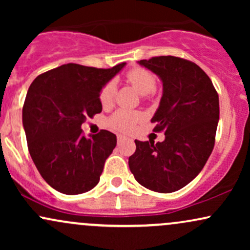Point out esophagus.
Here are the masks:
<instances>
[{
    "mask_svg": "<svg viewBox=\"0 0 250 250\" xmlns=\"http://www.w3.org/2000/svg\"><path fill=\"white\" fill-rule=\"evenodd\" d=\"M127 139H128V137L125 136V135H121V134L117 135V142H122L123 140H127Z\"/></svg>",
    "mask_w": 250,
    "mask_h": 250,
    "instance_id": "esophagus-1",
    "label": "esophagus"
}]
</instances>
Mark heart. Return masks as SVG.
<instances>
[{"label": "heart", "instance_id": "heart-1", "mask_svg": "<svg viewBox=\"0 0 250 250\" xmlns=\"http://www.w3.org/2000/svg\"><path fill=\"white\" fill-rule=\"evenodd\" d=\"M127 81L134 85L143 95L153 93L156 88V77L150 70L146 68H133L125 74ZM116 94V84L114 81H109L101 88L99 94L100 103L103 107H109L114 101ZM142 120V114L139 111H128L120 109L115 111L109 119V125L114 129L122 131H128Z\"/></svg>", "mask_w": 250, "mask_h": 250}]
</instances>
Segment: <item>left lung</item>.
Instances as JSON below:
<instances>
[{"instance_id":"left-lung-1","label":"left lung","mask_w":250,"mask_h":250,"mask_svg":"<svg viewBox=\"0 0 250 250\" xmlns=\"http://www.w3.org/2000/svg\"><path fill=\"white\" fill-rule=\"evenodd\" d=\"M139 63L162 80L163 95L151 123L166 139L156 143L135 140L129 168L143 187L173 193L197 176L213 151L219 94L207 74L189 60L155 56Z\"/></svg>"}]
</instances>
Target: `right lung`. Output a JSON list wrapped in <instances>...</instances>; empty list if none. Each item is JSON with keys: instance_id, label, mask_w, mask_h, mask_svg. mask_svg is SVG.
Wrapping results in <instances>:
<instances>
[{"instance_id": "add662e5", "label": "right lung", "mask_w": 250, "mask_h": 250, "mask_svg": "<svg viewBox=\"0 0 250 250\" xmlns=\"http://www.w3.org/2000/svg\"><path fill=\"white\" fill-rule=\"evenodd\" d=\"M109 69L68 63L41 74L28 89L22 121L28 150L45 182L62 194L91 190L116 146L108 130L84 136L81 125L102 111L99 94L125 67Z\"/></svg>"}]
</instances>
